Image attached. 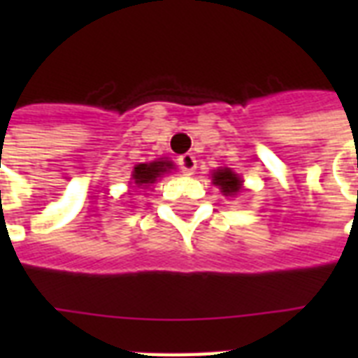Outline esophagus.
I'll return each instance as SVG.
<instances>
[{"instance_id":"obj_1","label":"esophagus","mask_w":358,"mask_h":358,"mask_svg":"<svg viewBox=\"0 0 358 358\" xmlns=\"http://www.w3.org/2000/svg\"><path fill=\"white\" fill-rule=\"evenodd\" d=\"M176 163H178L180 171L185 174H191L196 169V159L193 154H184V156H180L178 159H176Z\"/></svg>"}]
</instances>
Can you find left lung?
<instances>
[{
	"label": "left lung",
	"mask_w": 358,
	"mask_h": 358,
	"mask_svg": "<svg viewBox=\"0 0 358 358\" xmlns=\"http://www.w3.org/2000/svg\"><path fill=\"white\" fill-rule=\"evenodd\" d=\"M213 184L219 185L223 195H236L241 187V180L238 174H234L230 169H219L217 173H213Z\"/></svg>",
	"instance_id": "obj_1"
}]
</instances>
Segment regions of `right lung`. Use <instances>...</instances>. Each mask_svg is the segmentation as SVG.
Returning a JSON list of instances; mask_svg holds the SVG:
<instances>
[{"instance_id":"add662e5","label":"right lung","mask_w":358,"mask_h":358,"mask_svg":"<svg viewBox=\"0 0 358 358\" xmlns=\"http://www.w3.org/2000/svg\"><path fill=\"white\" fill-rule=\"evenodd\" d=\"M173 167L169 162H154V163H141L134 169V180L137 185L154 184L163 173H167Z\"/></svg>"}]
</instances>
